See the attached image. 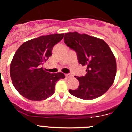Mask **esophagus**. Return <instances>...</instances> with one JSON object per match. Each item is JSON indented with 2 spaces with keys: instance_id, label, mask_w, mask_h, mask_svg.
Here are the masks:
<instances>
[{
  "instance_id": "esophagus-1",
  "label": "esophagus",
  "mask_w": 132,
  "mask_h": 132,
  "mask_svg": "<svg viewBox=\"0 0 132 132\" xmlns=\"http://www.w3.org/2000/svg\"><path fill=\"white\" fill-rule=\"evenodd\" d=\"M65 76H66V78H71V77H72V75H71V74L70 73H67L65 75Z\"/></svg>"
}]
</instances>
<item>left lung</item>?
<instances>
[{"label": "left lung", "mask_w": 132, "mask_h": 132, "mask_svg": "<svg viewBox=\"0 0 132 132\" xmlns=\"http://www.w3.org/2000/svg\"><path fill=\"white\" fill-rule=\"evenodd\" d=\"M64 40L77 53L78 63L87 67L84 76H75L79 86L69 90L70 94L87 100L103 95L114 83L116 75V58L109 45L103 39L77 32L65 33Z\"/></svg>", "instance_id": "left-lung-1"}]
</instances>
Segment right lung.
I'll return each mask as SVG.
<instances>
[{"instance_id": "obj_1", "label": "right lung", "mask_w": 132, "mask_h": 132, "mask_svg": "<svg viewBox=\"0 0 132 132\" xmlns=\"http://www.w3.org/2000/svg\"><path fill=\"white\" fill-rule=\"evenodd\" d=\"M64 34L42 36L23 43L10 65L12 82L18 93L30 100L41 101L55 93V83L65 78L62 73H50L41 67L52 55L53 47Z\"/></svg>"}]
</instances>
